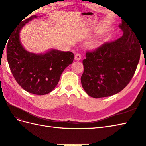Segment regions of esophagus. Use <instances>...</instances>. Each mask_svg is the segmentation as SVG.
<instances>
[{
	"label": "esophagus",
	"mask_w": 146,
	"mask_h": 146,
	"mask_svg": "<svg viewBox=\"0 0 146 146\" xmlns=\"http://www.w3.org/2000/svg\"><path fill=\"white\" fill-rule=\"evenodd\" d=\"M81 58H82V56L80 53H76L75 54V60L76 61H79L81 60Z\"/></svg>",
	"instance_id": "esophagus-1"
}]
</instances>
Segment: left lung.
I'll use <instances>...</instances> for the list:
<instances>
[{
  "label": "left lung",
  "mask_w": 146,
  "mask_h": 146,
  "mask_svg": "<svg viewBox=\"0 0 146 146\" xmlns=\"http://www.w3.org/2000/svg\"><path fill=\"white\" fill-rule=\"evenodd\" d=\"M119 27L123 32L120 38L105 43L95 51L87 52L83 60L82 85L92 97L117 94L128 85L134 75L140 59V42L123 21Z\"/></svg>",
  "instance_id": "1"
}]
</instances>
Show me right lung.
Instances as JSON below:
<instances>
[{"label":"right lung","mask_w":146,"mask_h":146,"mask_svg":"<svg viewBox=\"0 0 146 146\" xmlns=\"http://www.w3.org/2000/svg\"><path fill=\"white\" fill-rule=\"evenodd\" d=\"M38 15H32L14 29L9 37L7 58L14 78L22 88L36 95H46L53 90L65 68L73 63L74 54L51 49L44 53L28 51L22 44L23 27Z\"/></svg>","instance_id":"1"}]
</instances>
